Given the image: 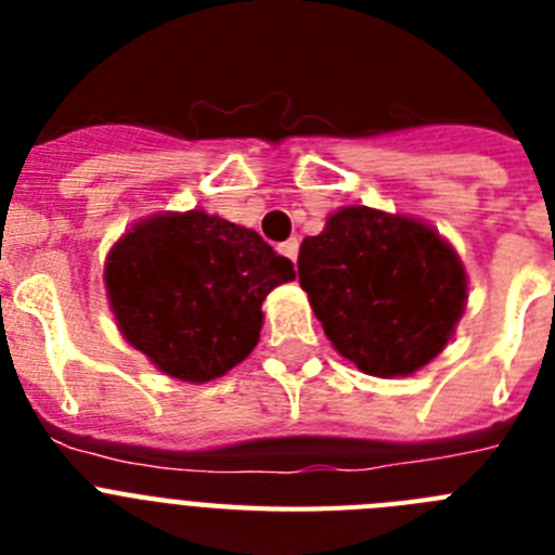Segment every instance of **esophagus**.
Here are the masks:
<instances>
[{
  "label": "esophagus",
  "mask_w": 555,
  "mask_h": 555,
  "mask_svg": "<svg viewBox=\"0 0 555 555\" xmlns=\"http://www.w3.org/2000/svg\"><path fill=\"white\" fill-rule=\"evenodd\" d=\"M281 253L286 255V258H292L294 263H297V253H300V242H297V238H288V242L281 244Z\"/></svg>",
  "instance_id": "1"
}]
</instances>
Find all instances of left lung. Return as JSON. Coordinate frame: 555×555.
Returning a JSON list of instances; mask_svg holds the SVG:
<instances>
[{
	"label": "left lung",
	"instance_id": "1",
	"mask_svg": "<svg viewBox=\"0 0 555 555\" xmlns=\"http://www.w3.org/2000/svg\"><path fill=\"white\" fill-rule=\"evenodd\" d=\"M297 272L338 356L375 377L430 364L469 297L467 269L439 230L366 205H345L306 235Z\"/></svg>",
	"mask_w": 555,
	"mask_h": 555
}]
</instances>
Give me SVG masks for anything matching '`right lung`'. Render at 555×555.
I'll use <instances>...</instances> for the list:
<instances>
[{"instance_id":"right-lung-1","label":"right lung","mask_w":555,"mask_h":555,"mask_svg":"<svg viewBox=\"0 0 555 555\" xmlns=\"http://www.w3.org/2000/svg\"><path fill=\"white\" fill-rule=\"evenodd\" d=\"M294 263L255 230L205 210H164L125 230L105 258L113 320L164 375L208 384L242 364L263 327V300Z\"/></svg>"}]
</instances>
